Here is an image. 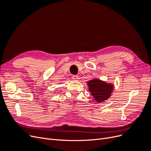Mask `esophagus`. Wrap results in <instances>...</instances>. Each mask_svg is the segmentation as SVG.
<instances>
[{"label": "esophagus", "mask_w": 151, "mask_h": 151, "mask_svg": "<svg viewBox=\"0 0 151 151\" xmlns=\"http://www.w3.org/2000/svg\"><path fill=\"white\" fill-rule=\"evenodd\" d=\"M72 79L74 80H78L79 79V76L74 75V76H72Z\"/></svg>", "instance_id": "obj_1"}]
</instances>
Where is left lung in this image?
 <instances>
[{
  "instance_id": "left-lung-1",
  "label": "left lung",
  "mask_w": 151,
  "mask_h": 151,
  "mask_svg": "<svg viewBox=\"0 0 151 151\" xmlns=\"http://www.w3.org/2000/svg\"><path fill=\"white\" fill-rule=\"evenodd\" d=\"M89 90L94 98L93 101L101 103L111 96L113 90V85L98 79L88 82Z\"/></svg>"
}]
</instances>
